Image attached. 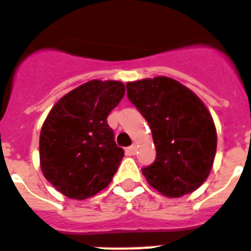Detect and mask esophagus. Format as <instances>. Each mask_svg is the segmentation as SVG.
Returning <instances> with one entry per match:
<instances>
[{
  "instance_id": "1",
  "label": "esophagus",
  "mask_w": 251,
  "mask_h": 251,
  "mask_svg": "<svg viewBox=\"0 0 251 251\" xmlns=\"http://www.w3.org/2000/svg\"><path fill=\"white\" fill-rule=\"evenodd\" d=\"M126 153L129 155H134L136 153V147L135 145H131L129 148H126Z\"/></svg>"
}]
</instances>
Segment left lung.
Here are the masks:
<instances>
[{
  "label": "left lung",
  "instance_id": "8db88e82",
  "mask_svg": "<svg viewBox=\"0 0 251 251\" xmlns=\"http://www.w3.org/2000/svg\"><path fill=\"white\" fill-rule=\"evenodd\" d=\"M127 98L151 130L155 161L143 168L148 184L165 197L195 191L209 176L217 149L213 119L201 98L166 76L126 84Z\"/></svg>",
  "mask_w": 251,
  "mask_h": 251
}]
</instances>
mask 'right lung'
Instances as JSON below:
<instances>
[{"label": "right lung", "instance_id": "obj_1", "mask_svg": "<svg viewBox=\"0 0 251 251\" xmlns=\"http://www.w3.org/2000/svg\"><path fill=\"white\" fill-rule=\"evenodd\" d=\"M125 94L115 80H90L58 100L44 121L39 158L44 177L60 193L83 201L112 181L124 151L107 124Z\"/></svg>", "mask_w": 251, "mask_h": 251}]
</instances>
